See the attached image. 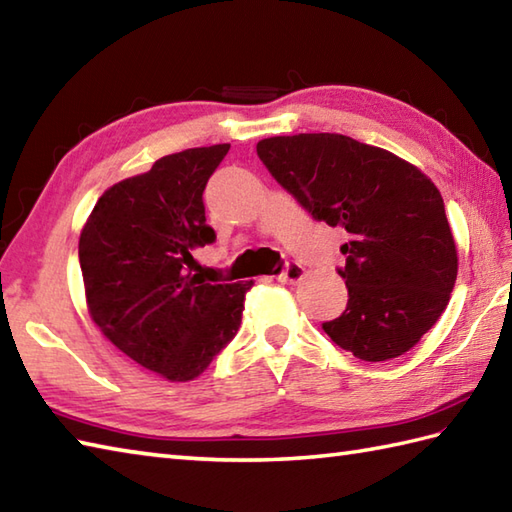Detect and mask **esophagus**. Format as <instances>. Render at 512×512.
<instances>
[{
	"mask_svg": "<svg viewBox=\"0 0 512 512\" xmlns=\"http://www.w3.org/2000/svg\"><path fill=\"white\" fill-rule=\"evenodd\" d=\"M303 277H306V268H303L299 262H288L284 266V273H281L277 279L284 281V284H299Z\"/></svg>",
	"mask_w": 512,
	"mask_h": 512,
	"instance_id": "esophagus-1",
	"label": "esophagus"
}]
</instances>
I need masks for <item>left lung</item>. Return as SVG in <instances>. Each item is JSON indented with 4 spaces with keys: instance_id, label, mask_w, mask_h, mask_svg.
Wrapping results in <instances>:
<instances>
[{
    "instance_id": "obj_1",
    "label": "left lung",
    "mask_w": 512,
    "mask_h": 512,
    "mask_svg": "<svg viewBox=\"0 0 512 512\" xmlns=\"http://www.w3.org/2000/svg\"><path fill=\"white\" fill-rule=\"evenodd\" d=\"M266 169L314 220L343 226L347 308L325 334L369 363L402 356L427 334L458 277V248L431 178L387 149L343 134L257 143Z\"/></svg>"
}]
</instances>
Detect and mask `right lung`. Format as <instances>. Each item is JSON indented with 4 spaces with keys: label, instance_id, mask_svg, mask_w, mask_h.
<instances>
[{
    "label": "right lung",
    "instance_id": "obj_1",
    "mask_svg": "<svg viewBox=\"0 0 512 512\" xmlns=\"http://www.w3.org/2000/svg\"><path fill=\"white\" fill-rule=\"evenodd\" d=\"M231 145L184 149L107 189L81 228L79 262L92 321L145 369L198 378L242 323L246 284L193 273L215 239L202 193Z\"/></svg>",
    "mask_w": 512,
    "mask_h": 512
}]
</instances>
